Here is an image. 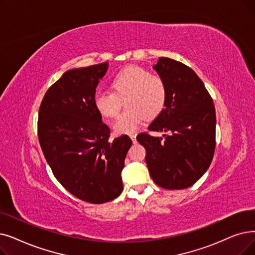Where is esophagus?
Segmentation results:
<instances>
[{"instance_id": "esophagus-1", "label": "esophagus", "mask_w": 255, "mask_h": 255, "mask_svg": "<svg viewBox=\"0 0 255 255\" xmlns=\"http://www.w3.org/2000/svg\"><path fill=\"white\" fill-rule=\"evenodd\" d=\"M129 136L132 139V141H133V143H136V134L135 133H131Z\"/></svg>"}]
</instances>
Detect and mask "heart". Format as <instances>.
Returning a JSON list of instances; mask_svg holds the SVG:
<instances>
[{"mask_svg":"<svg viewBox=\"0 0 255 255\" xmlns=\"http://www.w3.org/2000/svg\"><path fill=\"white\" fill-rule=\"evenodd\" d=\"M112 93H100L94 99L95 108L102 118L116 119L127 107L115 125L119 134L131 133L145 119L161 115L168 102V85L162 77L141 66L130 65L121 70L109 82Z\"/></svg>","mask_w":255,"mask_h":255,"instance_id":"b5f03b06","label":"heart"}]
</instances>
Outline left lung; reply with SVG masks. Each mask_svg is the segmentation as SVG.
<instances>
[{
    "label": "left lung",
    "instance_id": "obj_1",
    "mask_svg": "<svg viewBox=\"0 0 255 255\" xmlns=\"http://www.w3.org/2000/svg\"><path fill=\"white\" fill-rule=\"evenodd\" d=\"M168 85V102L148 130L165 132L155 137L141 132L136 139L146 149L153 181L167 190L192 186L206 172L216 148L213 98L197 74L182 62L159 57L154 65Z\"/></svg>",
    "mask_w": 255,
    "mask_h": 255
}]
</instances>
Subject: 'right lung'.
<instances>
[{"instance_id": "obj_1", "label": "right lung", "mask_w": 255, "mask_h": 255, "mask_svg": "<svg viewBox=\"0 0 255 255\" xmlns=\"http://www.w3.org/2000/svg\"><path fill=\"white\" fill-rule=\"evenodd\" d=\"M107 62L65 72L39 106L37 135L60 184L82 201L101 204L123 191L122 170L132 145L126 134L110 140V129L95 108L96 87Z\"/></svg>"}]
</instances>
